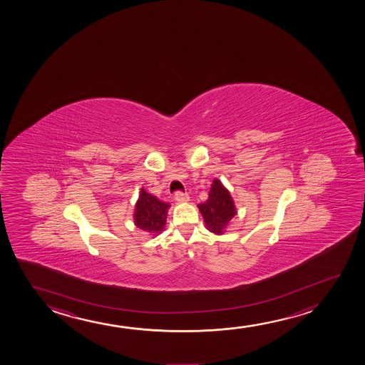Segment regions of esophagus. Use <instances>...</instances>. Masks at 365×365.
Masks as SVG:
<instances>
[{
    "label": "esophagus",
    "instance_id": "obj_1",
    "mask_svg": "<svg viewBox=\"0 0 365 365\" xmlns=\"http://www.w3.org/2000/svg\"><path fill=\"white\" fill-rule=\"evenodd\" d=\"M175 200H177L178 203H185V202H188V200H190V195L178 190V192H175Z\"/></svg>",
    "mask_w": 365,
    "mask_h": 365
}]
</instances>
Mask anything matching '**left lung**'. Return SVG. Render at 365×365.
<instances>
[{
	"label": "left lung",
	"mask_w": 365,
	"mask_h": 365,
	"mask_svg": "<svg viewBox=\"0 0 365 365\" xmlns=\"http://www.w3.org/2000/svg\"><path fill=\"white\" fill-rule=\"evenodd\" d=\"M198 208L205 220L207 230L215 235H223L237 213L230 192L220 180H213L208 200L198 205Z\"/></svg>",
	"instance_id": "1"
}]
</instances>
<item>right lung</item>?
Segmentation results:
<instances>
[{
    "label": "right lung",
    "mask_w": 365,
    "mask_h": 365,
    "mask_svg": "<svg viewBox=\"0 0 365 365\" xmlns=\"http://www.w3.org/2000/svg\"><path fill=\"white\" fill-rule=\"evenodd\" d=\"M170 207L168 203L162 202L142 188L140 198L135 203V225L150 235H160L165 230Z\"/></svg>",
    "instance_id": "1"
}]
</instances>
